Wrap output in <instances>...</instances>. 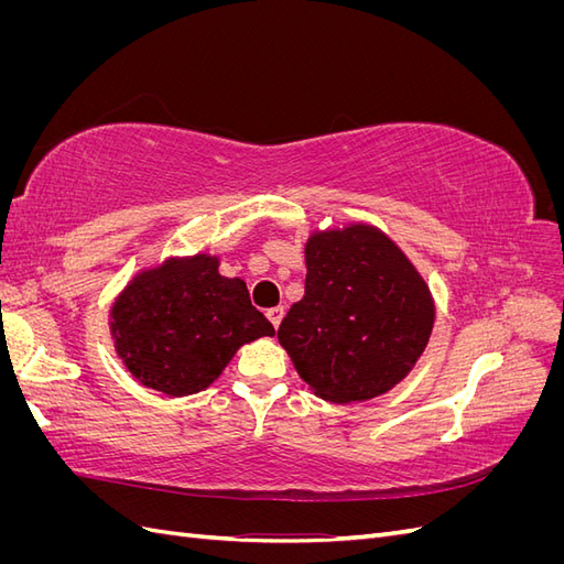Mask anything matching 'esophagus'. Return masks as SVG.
<instances>
[{
  "label": "esophagus",
  "mask_w": 564,
  "mask_h": 564,
  "mask_svg": "<svg viewBox=\"0 0 564 564\" xmlns=\"http://www.w3.org/2000/svg\"><path fill=\"white\" fill-rule=\"evenodd\" d=\"M268 319H270V324H272V327H280V322H282V317H284V308H280V305H278V308H270L268 313Z\"/></svg>",
  "instance_id": "34e87169"
}]
</instances>
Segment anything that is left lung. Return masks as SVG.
<instances>
[{"mask_svg": "<svg viewBox=\"0 0 564 564\" xmlns=\"http://www.w3.org/2000/svg\"><path fill=\"white\" fill-rule=\"evenodd\" d=\"M305 294L278 338L317 398H379L414 369L435 324L416 265L369 224L315 230L305 242Z\"/></svg>", "mask_w": 564, "mask_h": 564, "instance_id": "1", "label": "left lung"}]
</instances>
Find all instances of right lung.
Wrapping results in <instances>:
<instances>
[{
    "label": "right lung",
    "instance_id": "right-lung-1",
    "mask_svg": "<svg viewBox=\"0 0 564 564\" xmlns=\"http://www.w3.org/2000/svg\"><path fill=\"white\" fill-rule=\"evenodd\" d=\"M212 253L169 256L129 280L110 305L115 352L133 379L183 398L209 388L245 344L275 329L240 278Z\"/></svg>",
    "mask_w": 564,
    "mask_h": 564
}]
</instances>
